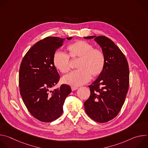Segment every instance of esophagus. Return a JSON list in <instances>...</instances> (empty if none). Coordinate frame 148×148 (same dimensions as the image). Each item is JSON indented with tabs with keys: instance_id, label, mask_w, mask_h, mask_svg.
<instances>
[{
	"instance_id": "34e87169",
	"label": "esophagus",
	"mask_w": 148,
	"mask_h": 148,
	"mask_svg": "<svg viewBox=\"0 0 148 148\" xmlns=\"http://www.w3.org/2000/svg\"><path fill=\"white\" fill-rule=\"evenodd\" d=\"M77 89H78V87H75V86H72L71 87V90L72 91H75Z\"/></svg>"
}]
</instances>
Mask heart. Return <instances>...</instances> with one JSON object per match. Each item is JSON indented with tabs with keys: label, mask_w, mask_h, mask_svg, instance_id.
I'll list each match as a JSON object with an SVG mask.
<instances>
[{
	"label": "heart",
	"mask_w": 148,
	"mask_h": 148,
	"mask_svg": "<svg viewBox=\"0 0 148 148\" xmlns=\"http://www.w3.org/2000/svg\"><path fill=\"white\" fill-rule=\"evenodd\" d=\"M70 56L80 58L77 67L79 69L71 71L62 78V81L73 86H79L88 82L92 75H99L105 65V55L103 51L87 41L79 40L68 46ZM66 52L57 50L53 55V63L56 69L62 73H66L70 69V57Z\"/></svg>",
	"instance_id": "1"
}]
</instances>
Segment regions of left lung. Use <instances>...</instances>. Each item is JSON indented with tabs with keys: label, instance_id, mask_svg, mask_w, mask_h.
<instances>
[{
	"label": "left lung",
	"instance_id": "left-lung-1",
	"mask_svg": "<svg viewBox=\"0 0 148 148\" xmlns=\"http://www.w3.org/2000/svg\"><path fill=\"white\" fill-rule=\"evenodd\" d=\"M94 38L105 55V65L97 79L90 86V96L84 102L85 111L94 121L107 122L119 112L127 94L130 83L128 63L114 42L104 36H88Z\"/></svg>",
	"mask_w": 148,
	"mask_h": 148
}]
</instances>
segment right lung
Instances as JSON below:
<instances>
[{
  "mask_svg": "<svg viewBox=\"0 0 148 148\" xmlns=\"http://www.w3.org/2000/svg\"><path fill=\"white\" fill-rule=\"evenodd\" d=\"M64 40L48 37L38 41L25 54L20 66V95L29 112L41 122H50L58 118L65 99L71 92L67 84L51 90L60 79L53 55Z\"/></svg>",
  "mask_w": 148,
  "mask_h": 148,
  "instance_id": "obj_1",
  "label": "right lung"
}]
</instances>
